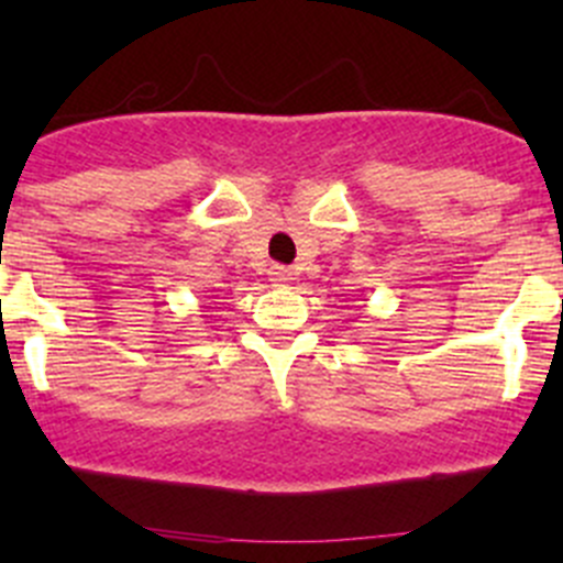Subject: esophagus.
Wrapping results in <instances>:
<instances>
[{
    "instance_id": "esophagus-1",
    "label": "esophagus",
    "mask_w": 563,
    "mask_h": 563,
    "mask_svg": "<svg viewBox=\"0 0 563 563\" xmlns=\"http://www.w3.org/2000/svg\"><path fill=\"white\" fill-rule=\"evenodd\" d=\"M272 286H288L294 280V272L286 269V266H272L269 269Z\"/></svg>"
}]
</instances>
